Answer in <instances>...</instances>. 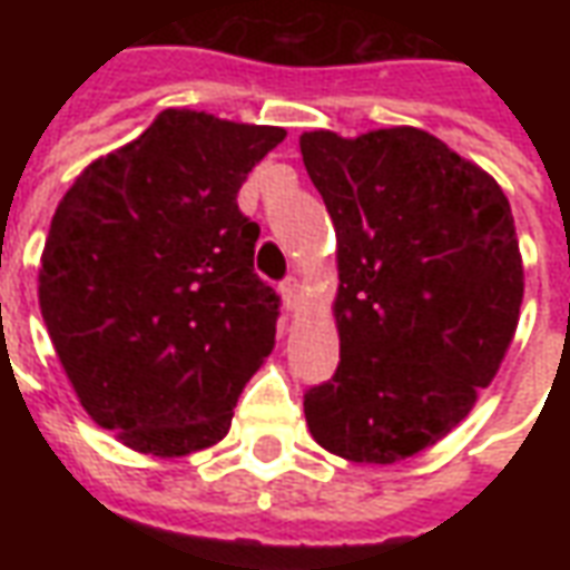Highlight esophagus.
<instances>
[{
	"label": "esophagus",
	"instance_id": "1",
	"mask_svg": "<svg viewBox=\"0 0 570 570\" xmlns=\"http://www.w3.org/2000/svg\"><path fill=\"white\" fill-rule=\"evenodd\" d=\"M281 296H284V305L289 311L298 305V281L296 277H286L284 284H281Z\"/></svg>",
	"mask_w": 570,
	"mask_h": 570
}]
</instances>
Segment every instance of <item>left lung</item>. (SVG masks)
I'll use <instances>...</instances> for the list:
<instances>
[{
    "mask_svg": "<svg viewBox=\"0 0 570 570\" xmlns=\"http://www.w3.org/2000/svg\"><path fill=\"white\" fill-rule=\"evenodd\" d=\"M338 237V370L305 394L311 436L357 464L419 454L470 415L513 342L510 200L419 128L298 137Z\"/></svg>",
    "mask_w": 570,
    "mask_h": 570,
    "instance_id": "obj_1",
    "label": "left lung"
}]
</instances>
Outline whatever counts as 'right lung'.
I'll return each instance as SVG.
<instances>
[{"label":"right lung","instance_id":"right-lung-1","mask_svg":"<svg viewBox=\"0 0 570 570\" xmlns=\"http://www.w3.org/2000/svg\"><path fill=\"white\" fill-rule=\"evenodd\" d=\"M284 137L164 109L57 204L45 326L85 412L134 452L179 458L223 440L272 354L281 296L253 272L259 225L237 191Z\"/></svg>","mask_w":570,"mask_h":570}]
</instances>
